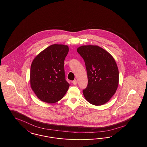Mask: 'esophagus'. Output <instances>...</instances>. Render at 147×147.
I'll list each match as a JSON object with an SVG mask.
<instances>
[{
	"instance_id": "obj_1",
	"label": "esophagus",
	"mask_w": 147,
	"mask_h": 147,
	"mask_svg": "<svg viewBox=\"0 0 147 147\" xmlns=\"http://www.w3.org/2000/svg\"><path fill=\"white\" fill-rule=\"evenodd\" d=\"M72 83H73V85H76L77 83H78V82H77L76 80H73V81L72 82Z\"/></svg>"
}]
</instances>
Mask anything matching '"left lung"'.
<instances>
[{
	"instance_id": "1",
	"label": "left lung",
	"mask_w": 147,
	"mask_h": 147,
	"mask_svg": "<svg viewBox=\"0 0 147 147\" xmlns=\"http://www.w3.org/2000/svg\"><path fill=\"white\" fill-rule=\"evenodd\" d=\"M84 59L88 84L82 90L86 100L95 106L103 105L114 94L119 84V71L112 55L97 45H84L77 49Z\"/></svg>"
}]
</instances>
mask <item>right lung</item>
<instances>
[{
    "label": "right lung",
    "instance_id": "1",
    "mask_svg": "<svg viewBox=\"0 0 147 147\" xmlns=\"http://www.w3.org/2000/svg\"><path fill=\"white\" fill-rule=\"evenodd\" d=\"M68 51L67 45L53 44L33 59L30 67V86L39 100L53 103L66 94L69 84L65 78L64 61Z\"/></svg>",
    "mask_w": 147,
    "mask_h": 147
}]
</instances>
